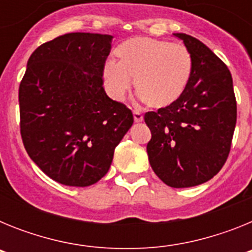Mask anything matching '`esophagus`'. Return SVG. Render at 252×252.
<instances>
[{"mask_svg":"<svg viewBox=\"0 0 252 252\" xmlns=\"http://www.w3.org/2000/svg\"><path fill=\"white\" fill-rule=\"evenodd\" d=\"M133 120H135V122H141L144 120V116H142L140 111L133 110Z\"/></svg>","mask_w":252,"mask_h":252,"instance_id":"esophagus-1","label":"esophagus"}]
</instances>
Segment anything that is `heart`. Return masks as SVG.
<instances>
[{
	"instance_id": "1",
	"label": "heart",
	"mask_w": 252,
	"mask_h": 252,
	"mask_svg": "<svg viewBox=\"0 0 252 252\" xmlns=\"http://www.w3.org/2000/svg\"><path fill=\"white\" fill-rule=\"evenodd\" d=\"M120 62L108 59L103 65L106 88L112 98L122 99L132 86L139 97L151 107L174 103L187 88L193 62L188 49L180 44L149 36H135L116 49Z\"/></svg>"
}]
</instances>
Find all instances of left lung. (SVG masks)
<instances>
[{
  "mask_svg": "<svg viewBox=\"0 0 252 252\" xmlns=\"http://www.w3.org/2000/svg\"><path fill=\"white\" fill-rule=\"evenodd\" d=\"M193 69L174 103L146 112L151 131L146 151L154 173L169 187L188 188L215 177L231 150L237 107L231 73L202 41L187 34Z\"/></svg>",
  "mask_w": 252,
  "mask_h": 252,
  "instance_id": "8db88e82",
  "label": "left lung"
}]
</instances>
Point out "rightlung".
<instances>
[{
    "mask_svg": "<svg viewBox=\"0 0 252 252\" xmlns=\"http://www.w3.org/2000/svg\"><path fill=\"white\" fill-rule=\"evenodd\" d=\"M111 35L70 32L31 54L19 88L20 132L31 160L60 184L88 187L107 174L132 126L103 88Z\"/></svg>",
    "mask_w": 252,
    "mask_h": 252,
    "instance_id": "add662e5",
    "label": "right lung"
}]
</instances>
